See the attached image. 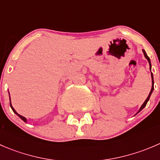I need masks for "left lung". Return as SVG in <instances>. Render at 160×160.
Returning a JSON list of instances; mask_svg holds the SVG:
<instances>
[{"label":"left lung","mask_w":160,"mask_h":160,"mask_svg":"<svg viewBox=\"0 0 160 160\" xmlns=\"http://www.w3.org/2000/svg\"><path fill=\"white\" fill-rule=\"evenodd\" d=\"M142 51H143V53H144L145 57H146V59H147L148 62H149V68H150V70H151V62H150V59L149 58V56H147V54H146V52H145V50H142ZM151 77H152V86L151 91H150V93H149V96H148V98H146V101H145V102L143 103V104H142V107L140 108V109H139V111H138V112H140V111H141L142 110V109L144 108L145 107H146V104H147V102H148V101H149L150 96H151L152 93L153 89H154V86H153V85H154V80H153V75H152V72H151Z\"/></svg>","instance_id":"8db88e82"}]
</instances>
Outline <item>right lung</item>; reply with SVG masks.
Segmentation results:
<instances>
[{"mask_svg": "<svg viewBox=\"0 0 160 160\" xmlns=\"http://www.w3.org/2000/svg\"><path fill=\"white\" fill-rule=\"evenodd\" d=\"M10 106H11V109H12V111H14V113H15V114H17V115H18V117H19V118H21V119H22V120H23V121H24V122H27L26 118H25V117H23V116L20 115V114H18V113H17V112H16V111H15V110H14V108H13V107H12V105H11V102H10Z\"/></svg>", "mask_w": 160, "mask_h": 160, "instance_id": "obj_1", "label": "right lung"}]
</instances>
